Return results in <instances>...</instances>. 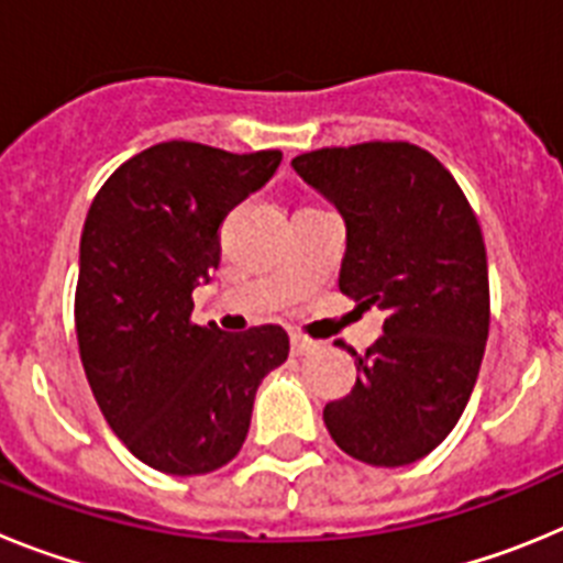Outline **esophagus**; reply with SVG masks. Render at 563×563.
Returning <instances> with one entry per match:
<instances>
[{
  "label": "esophagus",
  "instance_id": "obj_1",
  "mask_svg": "<svg viewBox=\"0 0 563 563\" xmlns=\"http://www.w3.org/2000/svg\"><path fill=\"white\" fill-rule=\"evenodd\" d=\"M290 350L292 355H310V352L318 350V343L310 341L307 335H301V332H292L290 335Z\"/></svg>",
  "mask_w": 563,
  "mask_h": 563
}]
</instances>
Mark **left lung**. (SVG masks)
Here are the masks:
<instances>
[{"label": "left lung", "mask_w": 563, "mask_h": 563, "mask_svg": "<svg viewBox=\"0 0 563 563\" xmlns=\"http://www.w3.org/2000/svg\"><path fill=\"white\" fill-rule=\"evenodd\" d=\"M290 166L343 217L341 292L386 312L369 350H350L357 380L327 402V431L366 465H411L451 434L479 375L490 327L479 222L449 168L411 143L318 148Z\"/></svg>", "instance_id": "obj_1"}]
</instances>
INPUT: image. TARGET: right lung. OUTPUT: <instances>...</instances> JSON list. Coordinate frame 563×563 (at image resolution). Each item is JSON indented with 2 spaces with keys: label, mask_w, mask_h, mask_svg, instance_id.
Here are the masks:
<instances>
[{
  "label": "right lung",
  "mask_w": 563,
  "mask_h": 563,
  "mask_svg": "<svg viewBox=\"0 0 563 563\" xmlns=\"http://www.w3.org/2000/svg\"><path fill=\"white\" fill-rule=\"evenodd\" d=\"M282 152L231 154L168 141L101 186L81 233L76 332L109 429L172 476L211 474L239 454L253 397L287 361L265 324L222 332L191 321L194 287L220 267V225L265 186Z\"/></svg>",
  "instance_id": "obj_1"
}]
</instances>
